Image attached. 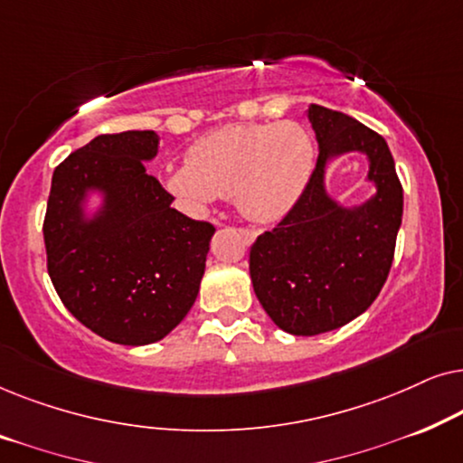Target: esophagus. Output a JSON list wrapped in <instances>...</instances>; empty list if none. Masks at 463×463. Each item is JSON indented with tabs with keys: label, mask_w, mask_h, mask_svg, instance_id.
Segmentation results:
<instances>
[{
	"label": "esophagus",
	"mask_w": 463,
	"mask_h": 463,
	"mask_svg": "<svg viewBox=\"0 0 463 463\" xmlns=\"http://www.w3.org/2000/svg\"><path fill=\"white\" fill-rule=\"evenodd\" d=\"M214 223H217V225H221V221H214ZM240 233H242V236L246 238V240H249V242H252V240H255V232H252V230H249V227H240V230H238Z\"/></svg>",
	"instance_id": "1"
}]
</instances>
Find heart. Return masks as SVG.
<instances>
[{
	"mask_svg": "<svg viewBox=\"0 0 463 463\" xmlns=\"http://www.w3.org/2000/svg\"><path fill=\"white\" fill-rule=\"evenodd\" d=\"M314 160L312 137L295 122L227 126L198 138L185 166L170 170L166 185L194 208L236 195L246 217L274 221L306 192Z\"/></svg>",
	"mask_w": 463,
	"mask_h": 463,
	"instance_id": "b5f03b06",
	"label": "heart"
}]
</instances>
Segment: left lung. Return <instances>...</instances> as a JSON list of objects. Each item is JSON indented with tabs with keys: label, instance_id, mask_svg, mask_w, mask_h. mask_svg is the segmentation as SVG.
Listing matches in <instances>:
<instances>
[{
	"label": "left lung",
	"instance_id": "obj_1",
	"mask_svg": "<svg viewBox=\"0 0 463 463\" xmlns=\"http://www.w3.org/2000/svg\"><path fill=\"white\" fill-rule=\"evenodd\" d=\"M307 116L320 149L314 173L297 204L249 255L259 303L282 331L303 337L347 325L377 299L402 223V185L383 137L320 105H309ZM345 150L370 156L378 185L354 212L335 205L321 185L327 157Z\"/></svg>",
	"mask_w": 463,
	"mask_h": 463
}]
</instances>
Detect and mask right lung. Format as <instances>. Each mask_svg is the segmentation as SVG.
<instances>
[{
	"label": "right lung",
	"instance_id": "right-lung-1",
	"mask_svg": "<svg viewBox=\"0 0 463 463\" xmlns=\"http://www.w3.org/2000/svg\"><path fill=\"white\" fill-rule=\"evenodd\" d=\"M154 130L100 135L54 168L43 217L48 274L62 306L107 341L147 345L192 309L214 225L170 206L175 200L145 160ZM88 186L108 192L106 213L79 221Z\"/></svg>",
	"mask_w": 463,
	"mask_h": 463
}]
</instances>
